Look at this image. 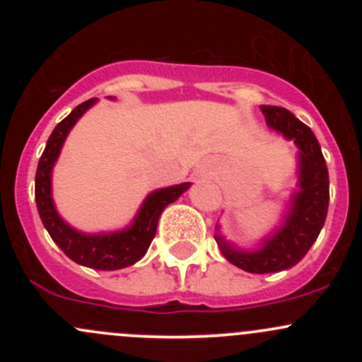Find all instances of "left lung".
Wrapping results in <instances>:
<instances>
[{"mask_svg":"<svg viewBox=\"0 0 362 362\" xmlns=\"http://www.w3.org/2000/svg\"><path fill=\"white\" fill-rule=\"evenodd\" d=\"M266 124L299 147V191L291 199L282 229L262 242L254 252L233 249L222 236H215L222 254L231 264L249 273H276L298 264L319 236L329 206V175L315 134L306 124L282 107L261 105Z\"/></svg>","mask_w":362,"mask_h":362,"instance_id":"1","label":"left lung"}]
</instances>
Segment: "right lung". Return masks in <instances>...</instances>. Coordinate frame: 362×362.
Here are the masks:
<instances>
[{
	"label": "right lung",
	"mask_w": 362,
	"mask_h": 362,
	"mask_svg": "<svg viewBox=\"0 0 362 362\" xmlns=\"http://www.w3.org/2000/svg\"><path fill=\"white\" fill-rule=\"evenodd\" d=\"M94 103H96L94 98L83 101L54 127L52 134L45 145V151L38 160V168H36L35 199L40 218L49 231L50 238L71 261L87 266V268L113 272V269L127 268V266L134 264L144 257L145 252L151 247L152 240H154L158 221L163 210L175 199H178L182 192L187 191L191 184L185 182V184L171 185V187L159 189V191L148 194L141 204L133 226L119 233L83 235V233L69 228L54 208L52 194H50V177H52L54 163L59 158L61 147L66 140L69 129Z\"/></svg>",
	"instance_id": "add662e5"
}]
</instances>
